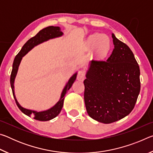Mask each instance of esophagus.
Returning <instances> with one entry per match:
<instances>
[{
    "instance_id": "34e87169",
    "label": "esophagus",
    "mask_w": 153,
    "mask_h": 153,
    "mask_svg": "<svg viewBox=\"0 0 153 153\" xmlns=\"http://www.w3.org/2000/svg\"><path fill=\"white\" fill-rule=\"evenodd\" d=\"M85 76H86V72L84 70H80L78 71V74H77V78L78 80H83L85 78Z\"/></svg>"
}]
</instances>
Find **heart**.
I'll return each instance as SVG.
<instances>
[{"label":"heart","mask_w":153,"mask_h":153,"mask_svg":"<svg viewBox=\"0 0 153 153\" xmlns=\"http://www.w3.org/2000/svg\"><path fill=\"white\" fill-rule=\"evenodd\" d=\"M88 49L96 48L97 54L100 56H104L109 49V41L108 38L100 33H95L90 36L86 42Z\"/></svg>","instance_id":"b5f03b06"}]
</instances>
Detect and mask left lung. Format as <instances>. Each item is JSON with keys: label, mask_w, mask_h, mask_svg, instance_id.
<instances>
[{"label": "left lung", "mask_w": 153, "mask_h": 153, "mask_svg": "<svg viewBox=\"0 0 153 153\" xmlns=\"http://www.w3.org/2000/svg\"><path fill=\"white\" fill-rule=\"evenodd\" d=\"M113 51L107 61L92 60L84 81L90 117L111 123L133 110L140 90V68L131 49L112 33Z\"/></svg>", "instance_id": "obj_1"}]
</instances>
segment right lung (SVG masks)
<instances>
[{"label":"right lung","mask_w":153,"mask_h":153,"mask_svg":"<svg viewBox=\"0 0 153 153\" xmlns=\"http://www.w3.org/2000/svg\"><path fill=\"white\" fill-rule=\"evenodd\" d=\"M63 35V32L60 30V27H54V26H48L47 27H45L40 30L37 34L35 36L31 38L30 40H28L26 43L23 46L22 48L21 49L19 53L17 54L15 56L14 59L13 63V69L11 74V77H10V83H11V86L13 92V94L14 98L15 100V102L17 105V107H19V109L22 111V112L24 113L25 115L27 116H32L33 119H35L36 120L38 121H46L51 120L52 119L55 118L56 117L59 113H60L61 111L63 108V101L65 98V95L66 92L70 89L72 84H74V82L76 79L77 73L75 74L74 75L71 76L70 79H69L68 82L67 83L66 86H65L63 92L61 93V98L59 100L57 103L51 108L50 109L46 110L45 111H40V112H37V111L27 109L22 107V106H20L19 103H18L17 100L15 98V93H14V81L15 78L16 77V75L18 71V68H19V64L22 61V57L24 55L29 52L31 49L33 48L35 46L39 45V44L42 43L45 41L48 40L49 39H52V38L59 37Z\"/></svg>","instance_id":"1"}]
</instances>
